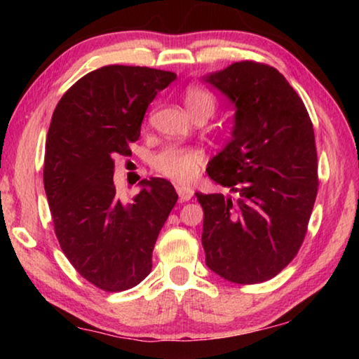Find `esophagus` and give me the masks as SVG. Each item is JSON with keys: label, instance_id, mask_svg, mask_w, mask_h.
I'll use <instances>...</instances> for the list:
<instances>
[{"label": "esophagus", "instance_id": "34e87169", "mask_svg": "<svg viewBox=\"0 0 359 359\" xmlns=\"http://www.w3.org/2000/svg\"><path fill=\"white\" fill-rule=\"evenodd\" d=\"M175 190H177L180 203H187V201H190V199L193 198V190H191V188H188V187H177V188H175Z\"/></svg>", "mask_w": 359, "mask_h": 359}]
</instances>
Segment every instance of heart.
<instances>
[{
    "label": "heart",
    "instance_id": "1",
    "mask_svg": "<svg viewBox=\"0 0 359 359\" xmlns=\"http://www.w3.org/2000/svg\"><path fill=\"white\" fill-rule=\"evenodd\" d=\"M184 102L188 112L194 109L208 106L214 111L215 100L209 92L203 88L190 87L184 95ZM204 155L201 150L194 147H180V145H172L158 154L155 158L156 171L179 184H188L199 172V168L203 165Z\"/></svg>",
    "mask_w": 359,
    "mask_h": 359
}]
</instances>
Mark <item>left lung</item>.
Here are the masks:
<instances>
[{
  "instance_id": "obj_1",
  "label": "left lung",
  "mask_w": 359,
  "mask_h": 359,
  "mask_svg": "<svg viewBox=\"0 0 359 359\" xmlns=\"http://www.w3.org/2000/svg\"><path fill=\"white\" fill-rule=\"evenodd\" d=\"M201 81L234 107L231 137L208 175L239 193H194L204 210L205 264L228 282H266L296 257L317 198L312 121L287 79L267 65L238 62Z\"/></svg>"
}]
</instances>
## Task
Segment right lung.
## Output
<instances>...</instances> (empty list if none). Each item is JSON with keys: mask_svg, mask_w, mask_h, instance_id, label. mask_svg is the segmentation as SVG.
<instances>
[{"mask_svg": "<svg viewBox=\"0 0 359 359\" xmlns=\"http://www.w3.org/2000/svg\"><path fill=\"white\" fill-rule=\"evenodd\" d=\"M174 72L102 66L72 85L47 133L44 188L66 258L90 283L123 291L151 271V252L177 203L171 182L142 179L131 201L114 184V156L128 155L144 114Z\"/></svg>", "mask_w": 359, "mask_h": 359, "instance_id": "1", "label": "right lung"}]
</instances>
